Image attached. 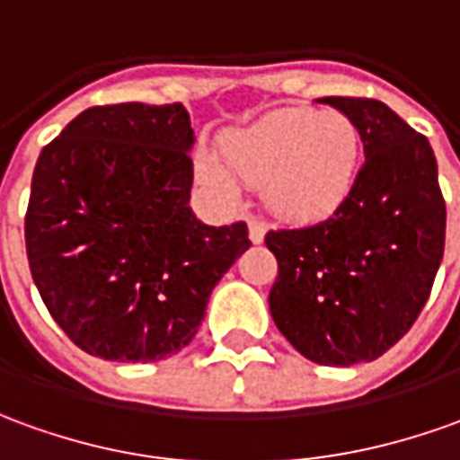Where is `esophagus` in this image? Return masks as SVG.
I'll return each mask as SVG.
<instances>
[{
  "instance_id": "obj_1",
  "label": "esophagus",
  "mask_w": 460,
  "mask_h": 460,
  "mask_svg": "<svg viewBox=\"0 0 460 460\" xmlns=\"http://www.w3.org/2000/svg\"><path fill=\"white\" fill-rule=\"evenodd\" d=\"M264 234H267V224L261 218H252L249 221V239L254 243L264 242Z\"/></svg>"
}]
</instances>
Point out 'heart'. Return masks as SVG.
Listing matches in <instances>:
<instances>
[{
  "mask_svg": "<svg viewBox=\"0 0 460 460\" xmlns=\"http://www.w3.org/2000/svg\"><path fill=\"white\" fill-rule=\"evenodd\" d=\"M221 157L201 151L199 183L224 204L239 199L242 178L287 221H320L352 193L360 165V130L340 111L282 108L221 138Z\"/></svg>",
  "mask_w": 460,
  "mask_h": 460,
  "instance_id": "heart-1",
  "label": "heart"
}]
</instances>
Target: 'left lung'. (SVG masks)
<instances>
[{"label":"left lung","mask_w":460,"mask_h":460,"mask_svg":"<svg viewBox=\"0 0 460 460\" xmlns=\"http://www.w3.org/2000/svg\"><path fill=\"white\" fill-rule=\"evenodd\" d=\"M360 130L365 165L348 201L312 226L277 229L270 312L292 348L330 367L377 360L428 302L446 201L428 138L380 100L320 98Z\"/></svg>","instance_id":"1"}]
</instances>
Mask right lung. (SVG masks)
<instances>
[{
  "label": "right lung",
  "mask_w": 460,
  "mask_h": 460,
  "mask_svg": "<svg viewBox=\"0 0 460 460\" xmlns=\"http://www.w3.org/2000/svg\"><path fill=\"white\" fill-rule=\"evenodd\" d=\"M193 140L181 102H120L83 111L37 158L24 217L30 271L87 355H176L252 246L243 221L208 226L190 211Z\"/></svg>",
  "instance_id": "1"
}]
</instances>
